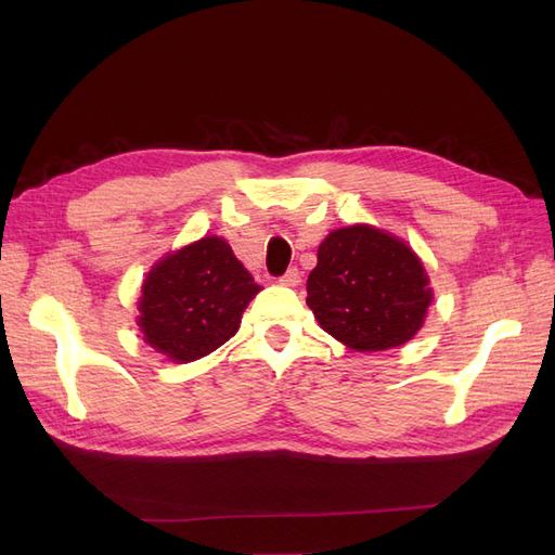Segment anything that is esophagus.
<instances>
[{
    "label": "esophagus",
    "mask_w": 555,
    "mask_h": 555,
    "mask_svg": "<svg viewBox=\"0 0 555 555\" xmlns=\"http://www.w3.org/2000/svg\"><path fill=\"white\" fill-rule=\"evenodd\" d=\"M280 284H284V287H298V284H300L298 268H289V271L280 278Z\"/></svg>",
    "instance_id": "1"
}]
</instances>
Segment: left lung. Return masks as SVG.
<instances>
[{
	"instance_id": "left-lung-1",
	"label": "left lung",
	"mask_w": 555,
	"mask_h": 555,
	"mask_svg": "<svg viewBox=\"0 0 555 555\" xmlns=\"http://www.w3.org/2000/svg\"><path fill=\"white\" fill-rule=\"evenodd\" d=\"M430 300V280L414 249L371 224L331 231L308 275L306 304L319 326L357 351L412 340Z\"/></svg>"
}]
</instances>
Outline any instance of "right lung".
I'll return each instance as SVG.
<instances>
[{
  "label": "right lung",
  "mask_w": 555,
  "mask_h": 555,
  "mask_svg": "<svg viewBox=\"0 0 555 555\" xmlns=\"http://www.w3.org/2000/svg\"><path fill=\"white\" fill-rule=\"evenodd\" d=\"M261 292L220 236H204L162 257L143 280L137 324L169 361L190 363L236 335Z\"/></svg>",
  "instance_id": "1"
}]
</instances>
